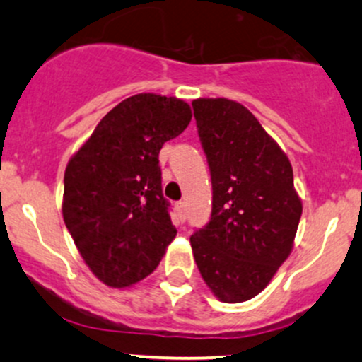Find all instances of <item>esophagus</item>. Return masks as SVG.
<instances>
[{"mask_svg": "<svg viewBox=\"0 0 362 362\" xmlns=\"http://www.w3.org/2000/svg\"><path fill=\"white\" fill-rule=\"evenodd\" d=\"M175 213L178 216V219H180V221H184V219H185V204H184V202H177Z\"/></svg>", "mask_w": 362, "mask_h": 362, "instance_id": "34e87169", "label": "esophagus"}]
</instances>
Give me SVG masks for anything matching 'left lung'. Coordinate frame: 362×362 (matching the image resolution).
<instances>
[{
  "instance_id": "1",
  "label": "left lung",
  "mask_w": 362,
  "mask_h": 362,
  "mask_svg": "<svg viewBox=\"0 0 362 362\" xmlns=\"http://www.w3.org/2000/svg\"><path fill=\"white\" fill-rule=\"evenodd\" d=\"M213 182V213L190 236L199 272L223 303L255 298L288 259L303 213L293 167L247 107L192 102Z\"/></svg>"
}]
</instances>
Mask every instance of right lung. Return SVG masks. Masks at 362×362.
I'll return each mask as SVG.
<instances>
[{
  "mask_svg": "<svg viewBox=\"0 0 362 362\" xmlns=\"http://www.w3.org/2000/svg\"><path fill=\"white\" fill-rule=\"evenodd\" d=\"M190 119L180 98L134 95L115 105L68 161L62 218L85 264L110 288L143 281L175 238L158 155Z\"/></svg>",
  "mask_w": 362,
  "mask_h": 362,
  "instance_id": "obj_1",
  "label": "right lung"
}]
</instances>
